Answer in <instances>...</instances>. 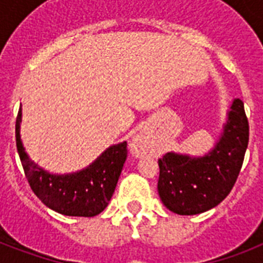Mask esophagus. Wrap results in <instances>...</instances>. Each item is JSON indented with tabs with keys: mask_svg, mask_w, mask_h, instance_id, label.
Listing matches in <instances>:
<instances>
[{
	"mask_svg": "<svg viewBox=\"0 0 263 263\" xmlns=\"http://www.w3.org/2000/svg\"><path fill=\"white\" fill-rule=\"evenodd\" d=\"M148 140L146 136L138 135L131 142V152L135 157H143L148 152Z\"/></svg>",
	"mask_w": 263,
	"mask_h": 263,
	"instance_id": "esophagus-1",
	"label": "esophagus"
}]
</instances>
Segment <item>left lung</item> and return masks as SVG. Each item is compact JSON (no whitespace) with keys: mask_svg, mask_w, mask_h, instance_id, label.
Returning <instances> with one entry per match:
<instances>
[{"mask_svg":"<svg viewBox=\"0 0 263 263\" xmlns=\"http://www.w3.org/2000/svg\"><path fill=\"white\" fill-rule=\"evenodd\" d=\"M249 144V120L241 99H235L216 147L194 158L166 153L158 160V194L180 216L199 214L222 202L236 183Z\"/></svg>","mask_w":263,"mask_h":263,"instance_id":"obj_1","label":"left lung"}]
</instances>
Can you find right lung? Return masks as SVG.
<instances>
[{
	"label": "right lung",
	"mask_w": 263,
	"mask_h": 263,
	"mask_svg": "<svg viewBox=\"0 0 263 263\" xmlns=\"http://www.w3.org/2000/svg\"><path fill=\"white\" fill-rule=\"evenodd\" d=\"M22 109L16 117V146L31 190L51 210L72 217H94L109 203L127 160V142L109 147L88 168L72 175L45 172L28 158L20 140Z\"/></svg>",
	"instance_id": "add662e5"
}]
</instances>
